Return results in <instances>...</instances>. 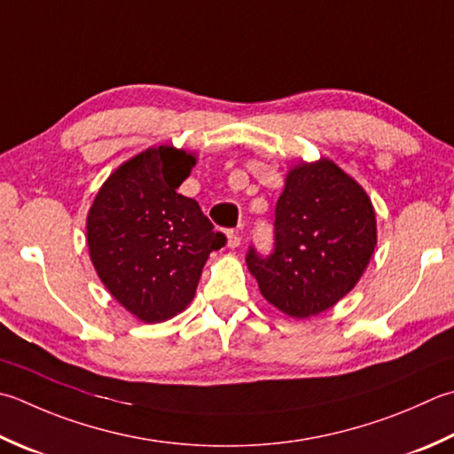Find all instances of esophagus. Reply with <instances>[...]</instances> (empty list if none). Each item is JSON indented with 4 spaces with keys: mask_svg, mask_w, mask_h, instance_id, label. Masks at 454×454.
Masks as SVG:
<instances>
[{
    "mask_svg": "<svg viewBox=\"0 0 454 454\" xmlns=\"http://www.w3.org/2000/svg\"><path fill=\"white\" fill-rule=\"evenodd\" d=\"M239 242H242V238H239V234L234 232V230H228V232H226V246L228 247H238Z\"/></svg>",
    "mask_w": 454,
    "mask_h": 454,
    "instance_id": "obj_1",
    "label": "esophagus"
}]
</instances>
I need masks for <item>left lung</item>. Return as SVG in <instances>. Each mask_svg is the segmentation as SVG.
<instances>
[{"label": "left lung", "instance_id": "1", "mask_svg": "<svg viewBox=\"0 0 454 454\" xmlns=\"http://www.w3.org/2000/svg\"><path fill=\"white\" fill-rule=\"evenodd\" d=\"M270 255L254 247L247 270L268 303L309 318L350 293L378 242L376 212L366 191L331 159L299 163L275 204Z\"/></svg>", "mask_w": 454, "mask_h": 454}]
</instances>
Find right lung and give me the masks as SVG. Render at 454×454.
Listing matches in <instances>:
<instances>
[{
  "label": "right lung",
  "instance_id": "1",
  "mask_svg": "<svg viewBox=\"0 0 454 454\" xmlns=\"http://www.w3.org/2000/svg\"><path fill=\"white\" fill-rule=\"evenodd\" d=\"M194 165L197 157L171 145L141 151L108 176L86 218L98 278L149 325L186 309L210 252L226 244L199 202L176 192Z\"/></svg>",
  "mask_w": 454,
  "mask_h": 454
}]
</instances>
